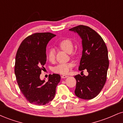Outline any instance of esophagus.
Wrapping results in <instances>:
<instances>
[{
  "label": "esophagus",
  "mask_w": 123,
  "mask_h": 123,
  "mask_svg": "<svg viewBox=\"0 0 123 123\" xmlns=\"http://www.w3.org/2000/svg\"><path fill=\"white\" fill-rule=\"evenodd\" d=\"M68 77V76H67V75H62L61 76V77L62 79H65V78H66V77Z\"/></svg>",
  "instance_id": "34e87169"
}]
</instances>
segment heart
Instances as JSON below:
<instances>
[{"instance_id":"1","label":"heart","mask_w":123,"mask_h":123,"mask_svg":"<svg viewBox=\"0 0 123 123\" xmlns=\"http://www.w3.org/2000/svg\"><path fill=\"white\" fill-rule=\"evenodd\" d=\"M58 46L60 49L66 52L67 53L70 54L72 56H74V54L73 53V42L69 39H63L58 43ZM47 57L49 61L53 62L55 58V53L53 49H50L48 51L47 54ZM72 64L71 63H62L57 65V66L53 68V70L54 72L59 74H65L69 72L71 68Z\"/></svg>"}]
</instances>
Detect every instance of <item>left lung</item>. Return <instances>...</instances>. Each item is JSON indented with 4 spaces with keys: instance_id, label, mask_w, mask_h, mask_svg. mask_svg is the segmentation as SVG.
I'll return each instance as SVG.
<instances>
[{
    "instance_id": "8db88e82",
    "label": "left lung",
    "mask_w": 123,
    "mask_h": 123,
    "mask_svg": "<svg viewBox=\"0 0 123 123\" xmlns=\"http://www.w3.org/2000/svg\"><path fill=\"white\" fill-rule=\"evenodd\" d=\"M82 39V56L79 70L84 69L88 76H74L76 86L74 93L79 98L91 99L99 94L106 80L109 68L108 51L101 36L91 28L79 25L69 29Z\"/></svg>"
}]
</instances>
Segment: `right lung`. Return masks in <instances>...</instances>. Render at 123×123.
Instances as JSON below:
<instances>
[{"label": "right lung", "instance_id": "right-lung-1", "mask_svg": "<svg viewBox=\"0 0 123 123\" xmlns=\"http://www.w3.org/2000/svg\"><path fill=\"white\" fill-rule=\"evenodd\" d=\"M55 36L50 32L33 33L22 41L17 52L14 69L17 81L21 92L31 104L46 105L55 95L60 74H50L48 81L40 79L46 62V47Z\"/></svg>", "mask_w": 123, "mask_h": 123}]
</instances>
